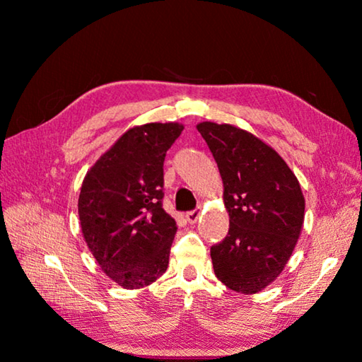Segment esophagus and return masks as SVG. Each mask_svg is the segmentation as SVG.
<instances>
[{"label":"esophagus","mask_w":362,"mask_h":362,"mask_svg":"<svg viewBox=\"0 0 362 362\" xmlns=\"http://www.w3.org/2000/svg\"><path fill=\"white\" fill-rule=\"evenodd\" d=\"M185 218L188 220V223H196V222H198V218H199V211L194 209V211L187 212Z\"/></svg>","instance_id":"1"}]
</instances>
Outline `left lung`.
Returning <instances> with one entry per match:
<instances>
[{
  "mask_svg": "<svg viewBox=\"0 0 362 362\" xmlns=\"http://www.w3.org/2000/svg\"><path fill=\"white\" fill-rule=\"evenodd\" d=\"M216 159L230 216L228 235L214 244V273L228 289L257 293L273 283L302 231L305 198L296 174L272 146L240 127L196 126Z\"/></svg>",
  "mask_w": 362,
  "mask_h": 362,
  "instance_id": "1",
  "label": "left lung"
}]
</instances>
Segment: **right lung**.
<instances>
[{
	"label": "right lung",
	"instance_id": "add662e5",
	"mask_svg": "<svg viewBox=\"0 0 362 362\" xmlns=\"http://www.w3.org/2000/svg\"><path fill=\"white\" fill-rule=\"evenodd\" d=\"M179 122L136 126L86 174L78 214L102 272L124 289L150 286L169 265L177 225L163 209V164Z\"/></svg>",
	"mask_w": 362,
	"mask_h": 362
}]
</instances>
